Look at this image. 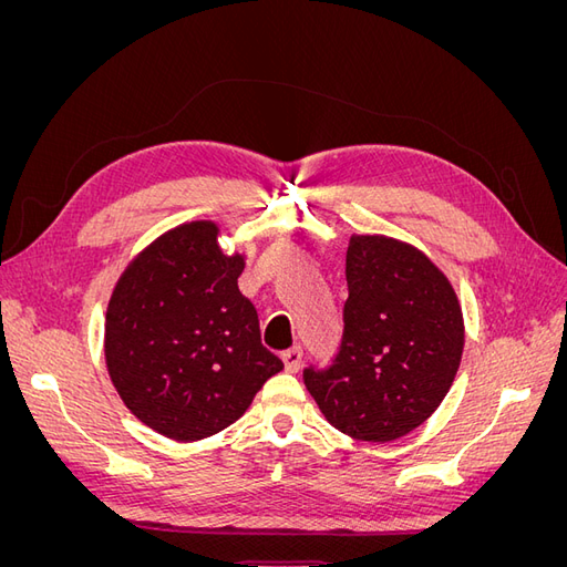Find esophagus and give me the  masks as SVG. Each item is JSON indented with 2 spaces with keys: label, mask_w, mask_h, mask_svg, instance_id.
Here are the masks:
<instances>
[{
  "label": "esophagus",
  "mask_w": 567,
  "mask_h": 567,
  "mask_svg": "<svg viewBox=\"0 0 567 567\" xmlns=\"http://www.w3.org/2000/svg\"><path fill=\"white\" fill-rule=\"evenodd\" d=\"M281 362L286 367L288 373H296L300 371V364H302V350L300 348H290L286 352H281Z\"/></svg>",
  "instance_id": "34e87169"
}]
</instances>
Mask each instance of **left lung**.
Masks as SVG:
<instances>
[{"label":"left lung","instance_id":"left-lung-1","mask_svg":"<svg viewBox=\"0 0 567 567\" xmlns=\"http://www.w3.org/2000/svg\"><path fill=\"white\" fill-rule=\"evenodd\" d=\"M346 277L338 354L302 379L340 433L392 442L450 392L463 352L461 305L431 257L381 234L350 238Z\"/></svg>","mask_w":567,"mask_h":567}]
</instances>
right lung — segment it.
<instances>
[{"label":"right lung","mask_w":567,"mask_h":567,"mask_svg":"<svg viewBox=\"0 0 567 567\" xmlns=\"http://www.w3.org/2000/svg\"><path fill=\"white\" fill-rule=\"evenodd\" d=\"M217 234L200 219L158 236L127 265L106 310L104 352L120 400L177 442L225 431L284 369L238 290L244 255L221 252Z\"/></svg>","instance_id":"obj_1"}]
</instances>
